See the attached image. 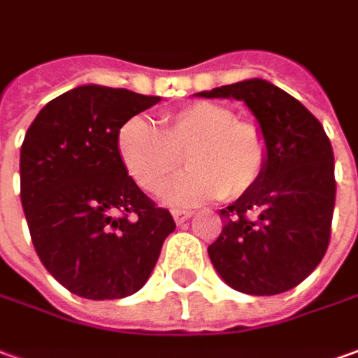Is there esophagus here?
Wrapping results in <instances>:
<instances>
[{
	"instance_id": "1",
	"label": "esophagus",
	"mask_w": 358,
	"mask_h": 358,
	"mask_svg": "<svg viewBox=\"0 0 358 358\" xmlns=\"http://www.w3.org/2000/svg\"><path fill=\"white\" fill-rule=\"evenodd\" d=\"M192 211H182V209H174L172 211V217H174V221H176V224H182V222H186L189 217H192Z\"/></svg>"
}]
</instances>
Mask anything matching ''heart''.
I'll return each mask as SVG.
<instances>
[{"mask_svg":"<svg viewBox=\"0 0 358 358\" xmlns=\"http://www.w3.org/2000/svg\"><path fill=\"white\" fill-rule=\"evenodd\" d=\"M161 131L143 118L118 131V153L129 176L149 194L161 192L184 157L187 172L164 189L171 205L211 197L238 199L256 186L267 164V139L248 120L217 102H194L161 120Z\"/></svg>","mask_w":358,"mask_h":358,"instance_id":"1","label":"heart"}]
</instances>
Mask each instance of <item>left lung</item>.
<instances>
[{"label":"left lung","instance_id":"8db88e82","mask_svg":"<svg viewBox=\"0 0 358 358\" xmlns=\"http://www.w3.org/2000/svg\"><path fill=\"white\" fill-rule=\"evenodd\" d=\"M203 99H236L267 139L266 171L248 194L221 209L222 232L207 248L234 291L271 296L291 291L326 254L336 205L334 151L301 102L266 79H246Z\"/></svg>","mask_w":358,"mask_h":358}]
</instances>
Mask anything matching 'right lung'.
<instances>
[{"label": "right lung", "mask_w": 358, "mask_h": 358, "mask_svg": "<svg viewBox=\"0 0 358 358\" xmlns=\"http://www.w3.org/2000/svg\"><path fill=\"white\" fill-rule=\"evenodd\" d=\"M161 96L83 85L40 110L21 147V203L42 266L91 301L124 299L153 273L176 222L145 196L118 131Z\"/></svg>", "instance_id": "add662e5"}]
</instances>
